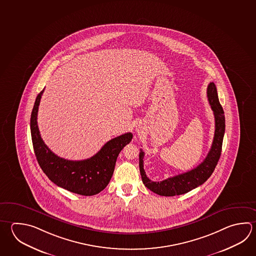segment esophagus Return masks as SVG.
I'll list each match as a JSON object with an SVG mask.
<instances>
[{
    "mask_svg": "<svg viewBox=\"0 0 256 256\" xmlns=\"http://www.w3.org/2000/svg\"><path fill=\"white\" fill-rule=\"evenodd\" d=\"M143 130H144V128L142 126V125H140V124H138V125L136 126V133H138V134L141 133V132H143Z\"/></svg>",
    "mask_w": 256,
    "mask_h": 256,
    "instance_id": "obj_1",
    "label": "esophagus"
}]
</instances>
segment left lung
<instances>
[{"instance_id": "left-lung-1", "label": "left lung", "mask_w": 256, "mask_h": 256, "mask_svg": "<svg viewBox=\"0 0 256 256\" xmlns=\"http://www.w3.org/2000/svg\"><path fill=\"white\" fill-rule=\"evenodd\" d=\"M208 102L214 116L216 130L212 146L209 150L206 158L196 168L183 174L164 179L160 182L151 181L146 176L144 170L143 160L145 153L142 150H140V174L144 184L152 192L163 196H174L183 194L202 184L212 174L222 152V140L226 130V120L224 115V110L218 100L216 87L214 82H210L208 85Z\"/></svg>"}]
</instances>
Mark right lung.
I'll list each match as a JSON object with an SVG mask.
<instances>
[{
  "label": "right lung",
  "instance_id": "1",
  "mask_svg": "<svg viewBox=\"0 0 256 256\" xmlns=\"http://www.w3.org/2000/svg\"><path fill=\"white\" fill-rule=\"evenodd\" d=\"M44 90L40 92L30 116V133L34 153L40 168L48 179L58 186L82 196H94L110 183L118 156L130 142V132L110 140L90 158L80 161L64 160L54 154L45 145L40 134L37 115Z\"/></svg>",
  "mask_w": 256,
  "mask_h": 256
}]
</instances>
